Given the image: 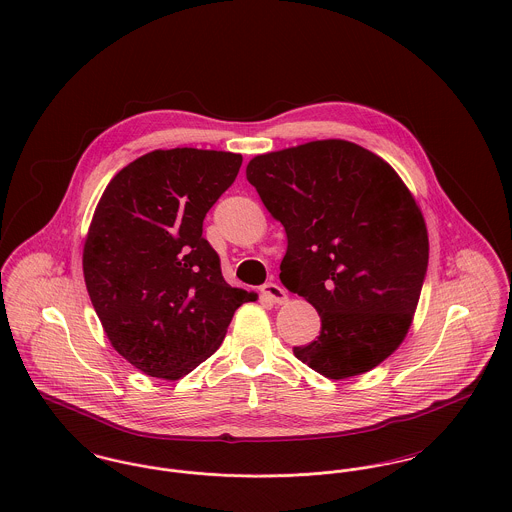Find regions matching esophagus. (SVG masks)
Masks as SVG:
<instances>
[{"mask_svg": "<svg viewBox=\"0 0 512 512\" xmlns=\"http://www.w3.org/2000/svg\"><path fill=\"white\" fill-rule=\"evenodd\" d=\"M260 292H262V295H266L270 301H274V303H286V301H288V293H286V290H284L282 286L274 284V282L264 284V286L260 288Z\"/></svg>", "mask_w": 512, "mask_h": 512, "instance_id": "34e87169", "label": "esophagus"}]
</instances>
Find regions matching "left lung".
I'll return each mask as SVG.
<instances>
[{
    "label": "left lung",
    "instance_id": "8db88e82",
    "mask_svg": "<svg viewBox=\"0 0 512 512\" xmlns=\"http://www.w3.org/2000/svg\"><path fill=\"white\" fill-rule=\"evenodd\" d=\"M246 179L284 224L280 280L321 317L293 355L343 380L368 372L404 341L424 286V215L398 173L345 140H317L250 159Z\"/></svg>",
    "mask_w": 512,
    "mask_h": 512
}]
</instances>
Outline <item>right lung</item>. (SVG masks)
I'll return each mask as SVG.
<instances>
[{"instance_id": "1", "label": "right lung", "mask_w": 512, "mask_h": 512, "mask_svg": "<svg viewBox=\"0 0 512 512\" xmlns=\"http://www.w3.org/2000/svg\"><path fill=\"white\" fill-rule=\"evenodd\" d=\"M240 165L230 151L155 149L118 171L96 205L82 250L86 290L112 347L147 376L189 374L258 297L224 282L203 238Z\"/></svg>"}]
</instances>
